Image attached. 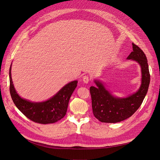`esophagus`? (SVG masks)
Instances as JSON below:
<instances>
[{"mask_svg":"<svg viewBox=\"0 0 160 160\" xmlns=\"http://www.w3.org/2000/svg\"><path fill=\"white\" fill-rule=\"evenodd\" d=\"M82 80L85 83H88L89 82V78L88 76L85 75V76H83V77H82Z\"/></svg>","mask_w":160,"mask_h":160,"instance_id":"1","label":"esophagus"}]
</instances>
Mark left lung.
I'll use <instances>...</instances> for the list:
<instances>
[{"label":"left lung","instance_id":"8db88e82","mask_svg":"<svg viewBox=\"0 0 160 160\" xmlns=\"http://www.w3.org/2000/svg\"><path fill=\"white\" fill-rule=\"evenodd\" d=\"M132 48L127 60L138 62L141 71V83L137 91L127 97H117L97 79L94 80L97 87H90L93 113L100 122L115 123L129 118L138 110L147 93L150 83L147 59L143 51L133 43Z\"/></svg>","mask_w":160,"mask_h":160}]
</instances>
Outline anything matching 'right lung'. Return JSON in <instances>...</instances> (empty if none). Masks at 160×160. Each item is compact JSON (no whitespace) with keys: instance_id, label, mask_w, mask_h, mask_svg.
I'll return each mask as SVG.
<instances>
[{"instance_id":"obj_1","label":"right lung","mask_w":160,"mask_h":160,"mask_svg":"<svg viewBox=\"0 0 160 160\" xmlns=\"http://www.w3.org/2000/svg\"><path fill=\"white\" fill-rule=\"evenodd\" d=\"M10 65V91L16 107L31 121L40 124L54 123L65 115L69 99L77 86V80L72 81L64 86L51 98L43 102H32L21 97L14 88L12 78Z\"/></svg>"}]
</instances>
